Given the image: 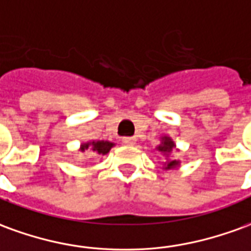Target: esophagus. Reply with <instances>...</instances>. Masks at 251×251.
I'll return each mask as SVG.
<instances>
[{
  "mask_svg": "<svg viewBox=\"0 0 251 251\" xmlns=\"http://www.w3.org/2000/svg\"><path fill=\"white\" fill-rule=\"evenodd\" d=\"M136 141H137V140H136L134 137H124L122 138V143L126 144V145H134V144H136Z\"/></svg>",
  "mask_w": 251,
  "mask_h": 251,
  "instance_id": "obj_1",
  "label": "esophagus"
}]
</instances>
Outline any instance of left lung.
<instances>
[{"mask_svg":"<svg viewBox=\"0 0 251 251\" xmlns=\"http://www.w3.org/2000/svg\"><path fill=\"white\" fill-rule=\"evenodd\" d=\"M160 141H162V143H160V145L156 147V150L166 156V162H164L163 170H173V168L179 167V160H176V159H170L171 152H173V151L175 150V147H176L174 141H173V138L168 137V136H163Z\"/></svg>","mask_w":251,"mask_h":251,"instance_id":"1","label":"left lung"}]
</instances>
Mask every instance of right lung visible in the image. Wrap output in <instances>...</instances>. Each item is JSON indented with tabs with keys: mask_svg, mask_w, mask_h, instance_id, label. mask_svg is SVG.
<instances>
[{
	"mask_svg": "<svg viewBox=\"0 0 251 251\" xmlns=\"http://www.w3.org/2000/svg\"><path fill=\"white\" fill-rule=\"evenodd\" d=\"M115 144L111 141H106V140H94V141H88V143H83L80 145V152H95L99 155H107L110 150L113 148Z\"/></svg>",
	"mask_w": 251,
	"mask_h": 251,
	"instance_id": "obj_1",
	"label": "right lung"
}]
</instances>
